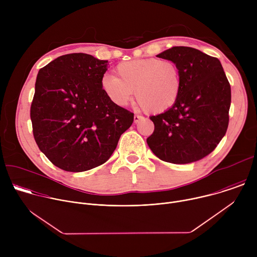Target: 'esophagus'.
I'll return each mask as SVG.
<instances>
[{"label":"esophagus","instance_id":"34e87169","mask_svg":"<svg viewBox=\"0 0 257 257\" xmlns=\"http://www.w3.org/2000/svg\"><path fill=\"white\" fill-rule=\"evenodd\" d=\"M143 117L142 116H139V115H135L134 116V123H138L140 120H142Z\"/></svg>","mask_w":257,"mask_h":257}]
</instances>
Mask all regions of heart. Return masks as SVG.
<instances>
[{"instance_id":"1","label":"heart","mask_w":257,"mask_h":257,"mask_svg":"<svg viewBox=\"0 0 257 257\" xmlns=\"http://www.w3.org/2000/svg\"><path fill=\"white\" fill-rule=\"evenodd\" d=\"M116 75H104L100 88L113 103L125 106L134 90L139 104L151 113H164L175 105L181 88L182 76L178 65L157 58L134 59L118 64Z\"/></svg>"}]
</instances>
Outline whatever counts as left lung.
Masks as SVG:
<instances>
[{
    "label": "left lung",
    "instance_id": "8db88e82",
    "mask_svg": "<svg viewBox=\"0 0 257 257\" xmlns=\"http://www.w3.org/2000/svg\"><path fill=\"white\" fill-rule=\"evenodd\" d=\"M157 57L175 62L182 88L174 106L152 116L154 133L146 139L162 161L189 164L203 159L225 136L231 86L217 58L189 47H173Z\"/></svg>",
    "mask_w": 257,
    "mask_h": 257
}]
</instances>
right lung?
<instances>
[{
  "mask_svg": "<svg viewBox=\"0 0 257 257\" xmlns=\"http://www.w3.org/2000/svg\"><path fill=\"white\" fill-rule=\"evenodd\" d=\"M107 61L75 53L39 71L30 106L34 140L56 167L83 172L105 163L134 114L100 88Z\"/></svg>",
  "mask_w": 257,
  "mask_h": 257,
  "instance_id": "right-lung-1",
  "label": "right lung"
}]
</instances>
